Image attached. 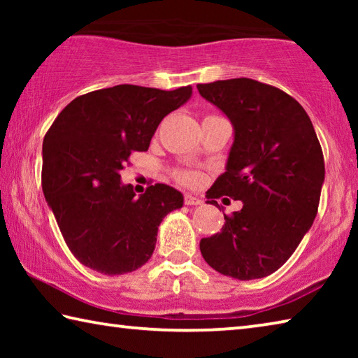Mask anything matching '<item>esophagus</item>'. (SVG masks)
I'll list each match as a JSON object with an SVG mask.
<instances>
[{"label": "esophagus", "mask_w": 358, "mask_h": 358, "mask_svg": "<svg viewBox=\"0 0 358 358\" xmlns=\"http://www.w3.org/2000/svg\"><path fill=\"white\" fill-rule=\"evenodd\" d=\"M185 203L191 207V205H202V201L201 199L191 196V194H185Z\"/></svg>", "instance_id": "1"}]
</instances>
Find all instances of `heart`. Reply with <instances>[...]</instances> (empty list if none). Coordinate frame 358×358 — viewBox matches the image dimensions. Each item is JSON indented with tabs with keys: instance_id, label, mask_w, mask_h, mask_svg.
<instances>
[{
	"instance_id": "b5f03b06",
	"label": "heart",
	"mask_w": 358,
	"mask_h": 358,
	"mask_svg": "<svg viewBox=\"0 0 358 358\" xmlns=\"http://www.w3.org/2000/svg\"><path fill=\"white\" fill-rule=\"evenodd\" d=\"M175 178H177L178 183L185 186H194L199 181V175L192 171H177L175 172Z\"/></svg>"
}]
</instances>
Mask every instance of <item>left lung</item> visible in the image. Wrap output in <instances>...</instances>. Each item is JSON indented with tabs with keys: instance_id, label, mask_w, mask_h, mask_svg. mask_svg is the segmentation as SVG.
I'll use <instances>...</instances> for the list:
<instances>
[{
	"instance_id": "8db88e82",
	"label": "left lung",
	"mask_w": 358,
	"mask_h": 358,
	"mask_svg": "<svg viewBox=\"0 0 358 358\" xmlns=\"http://www.w3.org/2000/svg\"><path fill=\"white\" fill-rule=\"evenodd\" d=\"M197 90L235 129L226 172L208 189V203L224 196L243 202L224 215L221 232L201 240V252L226 276H268L287 262L317 215L325 164L316 131L305 108L271 85L240 77Z\"/></svg>"
}]
</instances>
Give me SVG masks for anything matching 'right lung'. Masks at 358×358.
Masks as SVG:
<instances>
[{
    "instance_id": "obj_1",
    "label": "right lung",
    "mask_w": 358,
    "mask_h": 358,
    "mask_svg": "<svg viewBox=\"0 0 358 358\" xmlns=\"http://www.w3.org/2000/svg\"><path fill=\"white\" fill-rule=\"evenodd\" d=\"M192 87L172 92L117 85L71 101L42 143V191L66 245L85 266L123 275L148 262L157 227L183 205L173 187L156 183L136 196L121 175L134 151H147L162 118L191 98Z\"/></svg>"
}]
</instances>
